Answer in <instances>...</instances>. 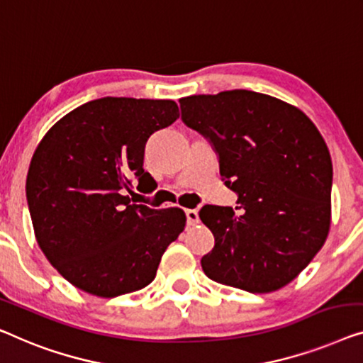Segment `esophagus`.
Returning <instances> with one entry per match:
<instances>
[{"instance_id": "1", "label": "esophagus", "mask_w": 363, "mask_h": 363, "mask_svg": "<svg viewBox=\"0 0 363 363\" xmlns=\"http://www.w3.org/2000/svg\"><path fill=\"white\" fill-rule=\"evenodd\" d=\"M186 218H187V225H197L199 223V211L197 208H187L186 211Z\"/></svg>"}]
</instances>
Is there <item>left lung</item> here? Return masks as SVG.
<instances>
[{
  "instance_id": "1",
  "label": "left lung",
  "mask_w": 363,
  "mask_h": 363,
  "mask_svg": "<svg viewBox=\"0 0 363 363\" xmlns=\"http://www.w3.org/2000/svg\"><path fill=\"white\" fill-rule=\"evenodd\" d=\"M181 120L211 143L232 208L199 217L216 247L201 259L213 281L272 293L294 279L325 242L333 161L313 121L296 106L252 90L179 100Z\"/></svg>"
}]
</instances>
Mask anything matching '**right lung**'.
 I'll use <instances>...</instances> for the list:
<instances>
[{"mask_svg":"<svg viewBox=\"0 0 363 363\" xmlns=\"http://www.w3.org/2000/svg\"><path fill=\"white\" fill-rule=\"evenodd\" d=\"M179 116L172 100L104 96L49 130L30 161L26 199L40 250L70 284L100 298L133 293L156 277L186 227L181 208L133 203L152 133Z\"/></svg>","mask_w":363,"mask_h":363,"instance_id":"1","label":"right lung"}]
</instances>
